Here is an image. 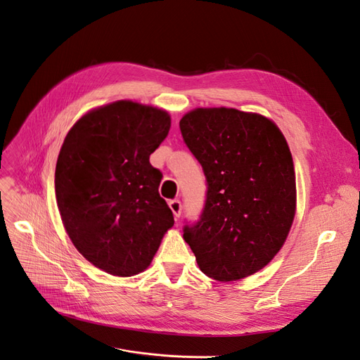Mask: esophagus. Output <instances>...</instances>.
Segmentation results:
<instances>
[{
    "instance_id": "esophagus-1",
    "label": "esophagus",
    "mask_w": 360,
    "mask_h": 360,
    "mask_svg": "<svg viewBox=\"0 0 360 360\" xmlns=\"http://www.w3.org/2000/svg\"><path fill=\"white\" fill-rule=\"evenodd\" d=\"M169 209L172 210L174 216L180 217V214H181V202L179 200H171L169 201Z\"/></svg>"
}]
</instances>
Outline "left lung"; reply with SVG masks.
<instances>
[{
  "label": "left lung",
  "mask_w": 360,
  "mask_h": 360,
  "mask_svg": "<svg viewBox=\"0 0 360 360\" xmlns=\"http://www.w3.org/2000/svg\"><path fill=\"white\" fill-rule=\"evenodd\" d=\"M184 144L201 163L205 202L183 226L200 269L237 281L269 264L296 212V176L284 135L259 114L198 108L180 120Z\"/></svg>",
  "instance_id": "8db88e82"
}]
</instances>
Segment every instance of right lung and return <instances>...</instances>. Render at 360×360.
<instances>
[{"label": "right lung", "instance_id": "right-lung-1", "mask_svg": "<svg viewBox=\"0 0 360 360\" xmlns=\"http://www.w3.org/2000/svg\"><path fill=\"white\" fill-rule=\"evenodd\" d=\"M168 112L130 101L85 114L70 129L56 168V195L75 248L115 276L146 270L174 225L150 155L167 138Z\"/></svg>", "mask_w": 360, "mask_h": 360}]
</instances>
